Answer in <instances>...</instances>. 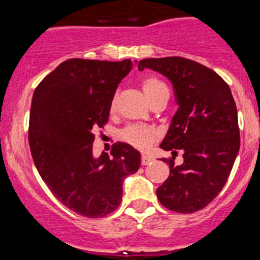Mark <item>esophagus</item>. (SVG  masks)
Wrapping results in <instances>:
<instances>
[{
  "instance_id": "obj_1",
  "label": "esophagus",
  "mask_w": 260,
  "mask_h": 260,
  "mask_svg": "<svg viewBox=\"0 0 260 260\" xmlns=\"http://www.w3.org/2000/svg\"><path fill=\"white\" fill-rule=\"evenodd\" d=\"M152 160H153L152 156L147 155V154H143V155H142V165H148Z\"/></svg>"
}]
</instances>
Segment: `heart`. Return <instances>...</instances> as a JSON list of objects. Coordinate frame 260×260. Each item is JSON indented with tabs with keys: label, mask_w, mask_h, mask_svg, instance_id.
Here are the masks:
<instances>
[{
	"label": "heart",
	"mask_w": 260,
	"mask_h": 260,
	"mask_svg": "<svg viewBox=\"0 0 260 260\" xmlns=\"http://www.w3.org/2000/svg\"><path fill=\"white\" fill-rule=\"evenodd\" d=\"M142 87H143V91L145 95H147L148 100H152L159 91L167 88L160 80L154 78V76H148V78L143 79V81H142ZM110 107L111 111L115 110L116 96H113L112 100H111ZM156 137H158L156 131L152 127H145V125L131 124L122 131V138H123L127 143L138 148V149H147V148L150 147V144L155 141Z\"/></svg>",
	"instance_id": "1"
}]
</instances>
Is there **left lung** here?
I'll return each instance as SVG.
<instances>
[{
    "mask_svg": "<svg viewBox=\"0 0 260 260\" xmlns=\"http://www.w3.org/2000/svg\"><path fill=\"white\" fill-rule=\"evenodd\" d=\"M172 81L179 108L160 147L182 152L184 161L164 158L170 175L156 190L160 204L179 213L202 210L221 192L239 150V127L231 88L217 73L181 56L138 62Z\"/></svg>",
    "mask_w": 260,
    "mask_h": 260,
    "instance_id": "8db88e82",
    "label": "left lung"
}]
</instances>
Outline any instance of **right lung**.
<instances>
[{
  "mask_svg": "<svg viewBox=\"0 0 260 260\" xmlns=\"http://www.w3.org/2000/svg\"><path fill=\"white\" fill-rule=\"evenodd\" d=\"M132 61L69 59L39 82L32 99L28 141L38 173L65 207L88 218L110 215L122 182L138 172L141 154L117 142L112 158L92 155L96 128L108 122L111 100Z\"/></svg>",
  "mask_w": 260,
  "mask_h": 260,
  "instance_id": "obj_1",
  "label": "right lung"
}]
</instances>
